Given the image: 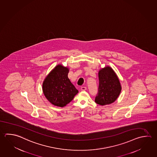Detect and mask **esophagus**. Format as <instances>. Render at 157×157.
Returning <instances> with one entry per match:
<instances>
[{
	"instance_id": "34e87169",
	"label": "esophagus",
	"mask_w": 157,
	"mask_h": 157,
	"mask_svg": "<svg viewBox=\"0 0 157 157\" xmlns=\"http://www.w3.org/2000/svg\"><path fill=\"white\" fill-rule=\"evenodd\" d=\"M86 89H87V88H86V87H85V86H82L81 87V90L82 91H85V90H86Z\"/></svg>"
}]
</instances>
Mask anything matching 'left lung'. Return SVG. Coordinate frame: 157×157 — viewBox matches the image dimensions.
Here are the masks:
<instances>
[{
  "mask_svg": "<svg viewBox=\"0 0 157 157\" xmlns=\"http://www.w3.org/2000/svg\"><path fill=\"white\" fill-rule=\"evenodd\" d=\"M99 86L95 102L103 105L114 102L120 95L121 86L120 81L113 69L107 66L98 72Z\"/></svg>",
  "mask_w": 157,
  "mask_h": 157,
  "instance_id": "8db88e82",
  "label": "left lung"
}]
</instances>
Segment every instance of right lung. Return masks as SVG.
<instances>
[{
	"instance_id": "1",
	"label": "right lung",
	"mask_w": 157,
	"mask_h": 157,
	"mask_svg": "<svg viewBox=\"0 0 157 157\" xmlns=\"http://www.w3.org/2000/svg\"><path fill=\"white\" fill-rule=\"evenodd\" d=\"M68 68L61 65L56 66L43 82L44 94L54 105L65 106L78 92L68 78Z\"/></svg>"
}]
</instances>
